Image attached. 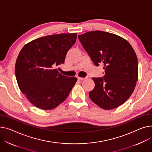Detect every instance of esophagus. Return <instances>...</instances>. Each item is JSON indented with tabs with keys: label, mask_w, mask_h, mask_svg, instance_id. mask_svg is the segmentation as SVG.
<instances>
[{
	"label": "esophagus",
	"mask_w": 152,
	"mask_h": 152,
	"mask_svg": "<svg viewBox=\"0 0 152 152\" xmlns=\"http://www.w3.org/2000/svg\"><path fill=\"white\" fill-rule=\"evenodd\" d=\"M78 80H84L85 79H86V77H77Z\"/></svg>",
	"instance_id": "1"
}]
</instances>
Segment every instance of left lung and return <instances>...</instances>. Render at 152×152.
<instances>
[{
	"mask_svg": "<svg viewBox=\"0 0 152 152\" xmlns=\"http://www.w3.org/2000/svg\"><path fill=\"white\" fill-rule=\"evenodd\" d=\"M78 38L96 66L104 65L103 77H93L94 88L89 92L92 102L106 110L123 104L133 94L138 79L137 58L125 39L95 30Z\"/></svg>",
	"mask_w": 152,
	"mask_h": 152,
	"instance_id": "obj_1",
	"label": "left lung"
}]
</instances>
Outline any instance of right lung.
Segmentation results:
<instances>
[{
	"instance_id": "right-lung-1",
	"label": "right lung",
	"mask_w": 152,
	"mask_h": 152,
	"mask_svg": "<svg viewBox=\"0 0 152 152\" xmlns=\"http://www.w3.org/2000/svg\"><path fill=\"white\" fill-rule=\"evenodd\" d=\"M77 34H61L38 38L19 52L15 75L19 89L29 102L43 110L53 109L67 98L77 81L59 73L55 68L64 64Z\"/></svg>"
}]
</instances>
